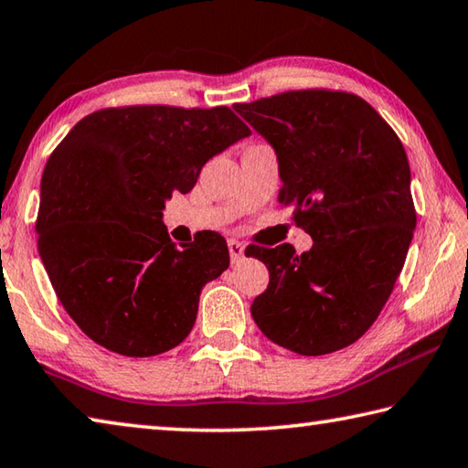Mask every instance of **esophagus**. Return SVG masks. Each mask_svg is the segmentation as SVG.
I'll list each match as a JSON object with an SVG mask.
<instances>
[{
	"label": "esophagus",
	"mask_w": 468,
	"mask_h": 468,
	"mask_svg": "<svg viewBox=\"0 0 468 468\" xmlns=\"http://www.w3.org/2000/svg\"><path fill=\"white\" fill-rule=\"evenodd\" d=\"M228 250H229V259H232L234 265L240 263V261L244 259V244L242 242L229 239L228 240Z\"/></svg>",
	"instance_id": "34e87169"
}]
</instances>
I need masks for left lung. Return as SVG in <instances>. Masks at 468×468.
Masks as SVG:
<instances>
[{
  "instance_id": "1",
  "label": "left lung",
  "mask_w": 468,
  "mask_h": 468,
  "mask_svg": "<svg viewBox=\"0 0 468 468\" xmlns=\"http://www.w3.org/2000/svg\"><path fill=\"white\" fill-rule=\"evenodd\" d=\"M236 112L280 162V203L313 236L249 250L269 269L250 314L267 339L300 356L356 343L387 304L415 229L411 170L395 131L364 98L296 90Z\"/></svg>"
}]
</instances>
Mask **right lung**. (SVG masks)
Returning a JSON list of instances; mask_svg holds the SVG:
<instances>
[{"label":"right lung","mask_w":468,"mask_h":468,"mask_svg":"<svg viewBox=\"0 0 468 468\" xmlns=\"http://www.w3.org/2000/svg\"><path fill=\"white\" fill-rule=\"evenodd\" d=\"M247 135L228 106H122L88 114L55 147L40 180L38 255L98 346L150 357L191 333L203 285L226 271L229 252L216 232L176 247L162 209Z\"/></svg>","instance_id":"right-lung-1"}]
</instances>
